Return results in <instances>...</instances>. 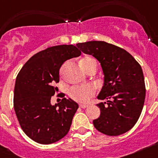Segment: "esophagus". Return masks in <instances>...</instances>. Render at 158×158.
<instances>
[{"label":"esophagus","instance_id":"obj_1","mask_svg":"<svg viewBox=\"0 0 158 158\" xmlns=\"http://www.w3.org/2000/svg\"><path fill=\"white\" fill-rule=\"evenodd\" d=\"M79 107H81V108H86V107H89L88 104H79Z\"/></svg>","mask_w":158,"mask_h":158}]
</instances>
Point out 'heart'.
<instances>
[{
  "label": "heart",
  "mask_w": 158,
  "mask_h": 158,
  "mask_svg": "<svg viewBox=\"0 0 158 158\" xmlns=\"http://www.w3.org/2000/svg\"><path fill=\"white\" fill-rule=\"evenodd\" d=\"M81 65L87 72L92 66H96V62L93 58L86 56L81 60ZM95 94V88L88 85L84 86H74L69 90V96L72 99L81 103H85Z\"/></svg>",
  "instance_id": "heart-1"
}]
</instances>
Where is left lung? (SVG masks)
Masks as SVG:
<instances>
[{
  "instance_id": "obj_1",
  "label": "left lung",
  "mask_w": 158,
  "mask_h": 158,
  "mask_svg": "<svg viewBox=\"0 0 158 158\" xmlns=\"http://www.w3.org/2000/svg\"><path fill=\"white\" fill-rule=\"evenodd\" d=\"M85 54L93 55L101 65L104 85L96 104L100 115L93 120L97 131L109 136L126 133L135 125L143 108L146 86L142 67L124 49L104 41L77 43Z\"/></svg>"
}]
</instances>
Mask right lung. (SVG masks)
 <instances>
[{
	"instance_id": "right-lung-1",
	"label": "right lung",
	"mask_w": 158,
	"mask_h": 158,
	"mask_svg": "<svg viewBox=\"0 0 158 158\" xmlns=\"http://www.w3.org/2000/svg\"><path fill=\"white\" fill-rule=\"evenodd\" d=\"M73 45L48 47L31 57L18 73L14 89V110L22 130L35 142L51 144L69 132L78 104L64 98L52 105L59 69L68 59L80 56Z\"/></svg>"
}]
</instances>
